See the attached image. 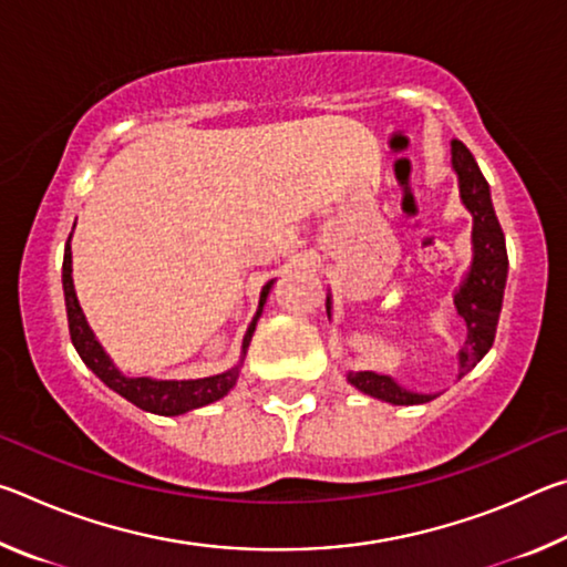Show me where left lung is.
I'll use <instances>...</instances> for the list:
<instances>
[{
  "instance_id": "left-lung-1",
  "label": "left lung",
  "mask_w": 567,
  "mask_h": 567,
  "mask_svg": "<svg viewBox=\"0 0 567 567\" xmlns=\"http://www.w3.org/2000/svg\"><path fill=\"white\" fill-rule=\"evenodd\" d=\"M453 155V172L457 175L460 199L470 215H473V260H470L463 282L453 295L455 310L465 320V344L457 352V380L465 378L475 364L493 348L497 320L503 310V295L507 282V249L501 223L495 217L491 199V185L480 172L477 162L463 142H450ZM328 318H332V295L328 292ZM352 388L370 398H378L390 405H422L437 398V392H415L402 388L395 378L380 375L372 370L348 372Z\"/></svg>"
}]
</instances>
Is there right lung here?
<instances>
[{"label": "right lung", "instance_id": "obj_1", "mask_svg": "<svg viewBox=\"0 0 567 567\" xmlns=\"http://www.w3.org/2000/svg\"><path fill=\"white\" fill-rule=\"evenodd\" d=\"M275 280L267 282L260 292V302H257V312L252 322L243 338V350H239V360L233 368L219 372V375L209 378H197V380H155V378H132L124 375V372L114 364L100 340L94 338L87 318H84L80 300H76L74 292V280H72V235L66 239L64 247V262H62V290H64V305H66V320H70V334L74 350L80 352L82 362L97 375L104 385L117 392L124 400H130L132 405H137L145 412H155V415L175 417L185 415L189 410L205 408L209 402L223 400L229 390L235 388L239 378V370H243L245 354L249 342H252V334L257 328V320L265 310L267 297H270Z\"/></svg>", "mask_w": 567, "mask_h": 567}]
</instances>
